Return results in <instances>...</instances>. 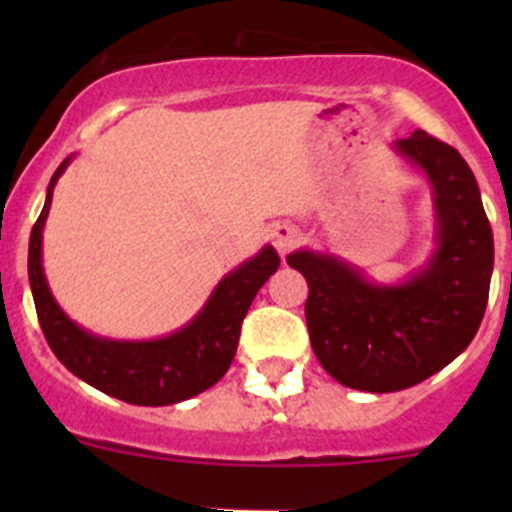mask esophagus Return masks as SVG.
<instances>
[{"mask_svg": "<svg viewBox=\"0 0 512 512\" xmlns=\"http://www.w3.org/2000/svg\"><path fill=\"white\" fill-rule=\"evenodd\" d=\"M302 240H304V232L299 230L297 225L277 223L275 227H272V245L277 247V252H280V255L292 252Z\"/></svg>", "mask_w": 512, "mask_h": 512, "instance_id": "esophagus-1", "label": "esophagus"}]
</instances>
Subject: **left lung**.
Returning <instances> with one entry per match:
<instances>
[{"instance_id":"1","label":"left lung","mask_w":512,"mask_h":512,"mask_svg":"<svg viewBox=\"0 0 512 512\" xmlns=\"http://www.w3.org/2000/svg\"><path fill=\"white\" fill-rule=\"evenodd\" d=\"M394 151L431 185L436 247L421 270L379 285L327 252L287 257L309 285L304 317L319 364L371 394L409 389L451 364L476 337L493 275V230L461 153L426 131L396 141Z\"/></svg>"}]
</instances>
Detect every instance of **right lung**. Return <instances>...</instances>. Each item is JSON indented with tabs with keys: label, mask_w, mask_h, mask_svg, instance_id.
<instances>
[{
	"label": "right lung",
	"mask_w": 512,
	"mask_h": 512,
	"mask_svg": "<svg viewBox=\"0 0 512 512\" xmlns=\"http://www.w3.org/2000/svg\"><path fill=\"white\" fill-rule=\"evenodd\" d=\"M69 163L71 156L51 175L44 210L29 237V285L51 352L81 381L126 404L168 406L203 394L230 369L242 319L260 287L280 267V255L275 247L265 245L255 257L227 272L203 309L168 337L121 342L86 332L59 307L41 265V232L49 218L51 195Z\"/></svg>",
	"instance_id": "obj_1"
}]
</instances>
